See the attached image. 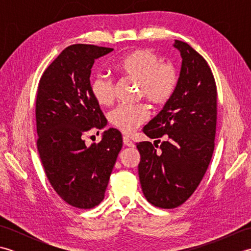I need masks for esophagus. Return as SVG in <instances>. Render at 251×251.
Wrapping results in <instances>:
<instances>
[{"label": "esophagus", "instance_id": "1", "mask_svg": "<svg viewBox=\"0 0 251 251\" xmlns=\"http://www.w3.org/2000/svg\"><path fill=\"white\" fill-rule=\"evenodd\" d=\"M123 142H124V145L127 146V147H130V148H134V147H135L134 142H132V141L129 139V138H127V137H123Z\"/></svg>", "mask_w": 251, "mask_h": 251}]
</instances>
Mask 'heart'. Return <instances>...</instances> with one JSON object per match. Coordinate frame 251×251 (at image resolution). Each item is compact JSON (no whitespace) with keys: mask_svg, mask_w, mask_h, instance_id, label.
<instances>
[{"mask_svg":"<svg viewBox=\"0 0 251 251\" xmlns=\"http://www.w3.org/2000/svg\"><path fill=\"white\" fill-rule=\"evenodd\" d=\"M113 71L122 77L138 82V95L151 103L162 105L173 97L179 82L177 69L172 63H161L159 57L148 50H135L117 58L112 63ZM112 79L96 75L89 82V92L96 102L108 105L113 100ZM149 119L146 104H121L109 113V121L125 134L136 130Z\"/></svg>","mask_w":251,"mask_h":251,"instance_id":"obj_1","label":"heart"}]
</instances>
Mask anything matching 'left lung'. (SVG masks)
<instances>
[{"label": "left lung", "mask_w": 251, "mask_h": 251, "mask_svg": "<svg viewBox=\"0 0 251 251\" xmlns=\"http://www.w3.org/2000/svg\"><path fill=\"white\" fill-rule=\"evenodd\" d=\"M174 47L182 58L177 88L143 127L151 139H168L159 146L162 151L149 141L137 145L143 195L165 209L182 205L201 183L214 153L217 125V86L209 66L188 43L176 40Z\"/></svg>", "instance_id": "8db88e82"}]
</instances>
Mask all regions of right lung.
I'll use <instances>...</instances> for the list:
<instances>
[{
	"label": "right lung",
	"instance_id": "add662e5",
	"mask_svg": "<svg viewBox=\"0 0 251 251\" xmlns=\"http://www.w3.org/2000/svg\"><path fill=\"white\" fill-rule=\"evenodd\" d=\"M113 49L74 44L63 50L42 75L36 95V146L52 188L69 205L90 209L104 199L123 147L122 134L104 130L90 147L84 136L102 129L106 119L89 92L96 59Z\"/></svg>",
	"mask_w": 251,
	"mask_h": 251
}]
</instances>
